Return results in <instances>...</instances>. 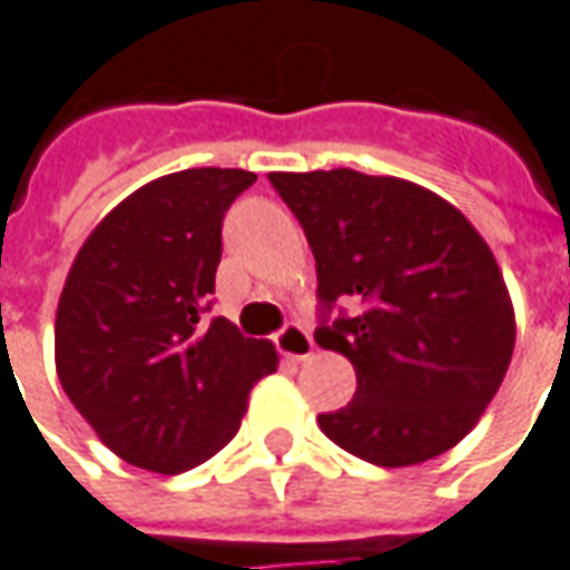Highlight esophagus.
<instances>
[{
	"label": "esophagus",
	"instance_id": "obj_1",
	"mask_svg": "<svg viewBox=\"0 0 570 570\" xmlns=\"http://www.w3.org/2000/svg\"><path fill=\"white\" fill-rule=\"evenodd\" d=\"M274 342H277L281 354L293 357V361H308L314 354V340L308 336V330L298 324H286L284 330L274 336Z\"/></svg>",
	"mask_w": 570,
	"mask_h": 570
}]
</instances>
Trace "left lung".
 <instances>
[{"label":"left lung","mask_w":570,"mask_h":570,"mask_svg":"<svg viewBox=\"0 0 570 570\" xmlns=\"http://www.w3.org/2000/svg\"><path fill=\"white\" fill-rule=\"evenodd\" d=\"M317 262L324 308L361 312L314 340L357 373V392L317 425L342 451L385 469L460 444L507 376L515 308L472 222L435 190L354 169L272 173Z\"/></svg>","instance_id":"left-lung-1"}]
</instances>
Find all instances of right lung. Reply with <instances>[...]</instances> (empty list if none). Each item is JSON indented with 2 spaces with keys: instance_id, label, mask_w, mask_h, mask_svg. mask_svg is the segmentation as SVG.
I'll use <instances>...</instances> for the list:
<instances>
[{
  "instance_id": "1",
  "label": "right lung",
  "mask_w": 570,
  "mask_h": 570,
  "mask_svg": "<svg viewBox=\"0 0 570 570\" xmlns=\"http://www.w3.org/2000/svg\"><path fill=\"white\" fill-rule=\"evenodd\" d=\"M256 181L185 169L147 181L79 246L55 317L63 392L119 460L178 475L237 435L249 392L277 370L268 340L203 321L216 293L222 218Z\"/></svg>"
}]
</instances>
